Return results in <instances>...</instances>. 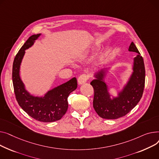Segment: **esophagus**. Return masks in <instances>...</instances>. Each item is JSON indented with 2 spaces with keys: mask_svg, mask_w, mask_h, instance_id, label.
I'll use <instances>...</instances> for the list:
<instances>
[{
  "mask_svg": "<svg viewBox=\"0 0 159 159\" xmlns=\"http://www.w3.org/2000/svg\"><path fill=\"white\" fill-rule=\"evenodd\" d=\"M89 78V76L87 75V74H82V75H81L78 79V84L79 85H83V84L85 83L87 81Z\"/></svg>",
  "mask_w": 159,
  "mask_h": 159,
  "instance_id": "esophagus-1",
  "label": "esophagus"
}]
</instances>
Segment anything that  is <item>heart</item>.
<instances>
[{
  "mask_svg": "<svg viewBox=\"0 0 159 159\" xmlns=\"http://www.w3.org/2000/svg\"><path fill=\"white\" fill-rule=\"evenodd\" d=\"M94 49H86V50H85L83 52H82V54H81V57H83V58H86L87 57H88V56L89 55V54L92 51V50Z\"/></svg>",
  "mask_w": 159,
  "mask_h": 159,
  "instance_id": "1",
  "label": "heart"
}]
</instances>
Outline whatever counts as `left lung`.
Wrapping results in <instances>:
<instances>
[{
	"label": "left lung",
	"instance_id": "obj_1",
	"mask_svg": "<svg viewBox=\"0 0 159 159\" xmlns=\"http://www.w3.org/2000/svg\"><path fill=\"white\" fill-rule=\"evenodd\" d=\"M128 51L137 52V55L134 58L132 72L122 89L117 92V96L110 94L108 83L105 80L111 67L102 69L96 72L94 75L95 79L90 82L94 90L93 107L97 114L103 119H116L125 116L142 98L145 83L144 60L133 42L129 46Z\"/></svg>",
	"mask_w": 159,
	"mask_h": 159
}]
</instances>
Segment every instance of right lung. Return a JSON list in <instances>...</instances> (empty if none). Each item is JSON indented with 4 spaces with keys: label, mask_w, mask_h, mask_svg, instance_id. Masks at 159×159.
<instances>
[{
    "label": "right lung",
    "mask_w": 159,
    "mask_h": 159,
    "mask_svg": "<svg viewBox=\"0 0 159 159\" xmlns=\"http://www.w3.org/2000/svg\"><path fill=\"white\" fill-rule=\"evenodd\" d=\"M33 34L25 42L16 54L13 64L12 78L14 91L18 105L24 111L34 119L43 123L60 120L68 108L67 98L78 87L76 78L56 87L40 96H36L28 92L20 76V69L25 50L32 47L41 36Z\"/></svg>",
    "instance_id": "obj_1"
}]
</instances>
